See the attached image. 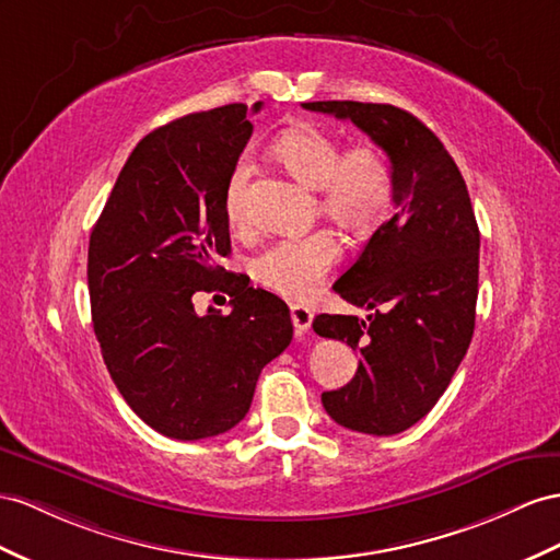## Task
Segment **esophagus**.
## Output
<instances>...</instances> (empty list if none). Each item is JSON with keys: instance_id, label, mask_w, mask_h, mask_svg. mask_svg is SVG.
<instances>
[{"instance_id": "34e87169", "label": "esophagus", "mask_w": 560, "mask_h": 560, "mask_svg": "<svg viewBox=\"0 0 560 560\" xmlns=\"http://www.w3.org/2000/svg\"><path fill=\"white\" fill-rule=\"evenodd\" d=\"M291 322L298 334H305L312 324V312L303 305H291Z\"/></svg>"}]
</instances>
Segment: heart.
I'll use <instances>...</instances> for the list:
<instances>
[{
	"label": "heart",
	"instance_id": "heart-1",
	"mask_svg": "<svg viewBox=\"0 0 560 560\" xmlns=\"http://www.w3.org/2000/svg\"><path fill=\"white\" fill-rule=\"evenodd\" d=\"M275 155L291 175L319 194V210L348 232L374 229L388 212L395 175L374 143H360L340 153V143L317 127H295L275 141ZM248 165L238 163L224 191V218L234 229L248 224ZM340 255L338 238L328 229L307 236L281 238L253 260V275L265 289L291 300H307L319 291Z\"/></svg>",
	"mask_w": 560,
	"mask_h": 560
}]
</instances>
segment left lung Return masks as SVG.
<instances>
[{"instance_id": "1", "label": "left lung", "mask_w": 560, "mask_h": 560, "mask_svg": "<svg viewBox=\"0 0 560 560\" xmlns=\"http://www.w3.org/2000/svg\"><path fill=\"white\" fill-rule=\"evenodd\" d=\"M307 110L350 120L388 153L393 214L334 291L352 314H317L312 328L360 352L354 378L322 395L338 425L395 435L435 407L476 328L480 232L466 182L442 141L390 104L310 102Z\"/></svg>"}]
</instances>
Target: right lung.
I'll use <instances>...</instances> for the list:
<instances>
[{"label": "right lung", "mask_w": 560, "mask_h": 560, "mask_svg": "<svg viewBox=\"0 0 560 560\" xmlns=\"http://www.w3.org/2000/svg\"><path fill=\"white\" fill-rule=\"evenodd\" d=\"M246 113H189L143 137L90 236L92 324L108 374L137 417L172 440L243 421L260 371L293 338L285 303L218 265L232 250L224 191L253 135ZM212 290L233 298V312L200 318L190 298Z\"/></svg>", "instance_id": "add662e5"}]
</instances>
